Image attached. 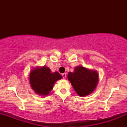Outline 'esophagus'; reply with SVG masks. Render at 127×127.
<instances>
[{
  "mask_svg": "<svg viewBox=\"0 0 127 127\" xmlns=\"http://www.w3.org/2000/svg\"><path fill=\"white\" fill-rule=\"evenodd\" d=\"M62 77H63L64 79H65L66 77V74L65 73H64L62 74Z\"/></svg>",
  "mask_w": 127,
  "mask_h": 127,
  "instance_id": "34e87169",
  "label": "esophagus"
}]
</instances>
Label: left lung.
<instances>
[{
  "mask_svg": "<svg viewBox=\"0 0 127 127\" xmlns=\"http://www.w3.org/2000/svg\"><path fill=\"white\" fill-rule=\"evenodd\" d=\"M67 79L76 93L80 96H86L93 93L99 80L98 72L77 66L73 72H69Z\"/></svg>",
  "mask_w": 127,
  "mask_h": 127,
  "instance_id": "obj_1",
  "label": "left lung"
}]
</instances>
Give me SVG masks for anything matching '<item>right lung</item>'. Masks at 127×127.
<instances>
[{
	"label": "right lung",
	"mask_w": 127,
	"mask_h": 127,
	"mask_svg": "<svg viewBox=\"0 0 127 127\" xmlns=\"http://www.w3.org/2000/svg\"><path fill=\"white\" fill-rule=\"evenodd\" d=\"M62 78L58 72L51 73L49 67L44 66L33 69L29 79L31 87L36 94L46 96L53 89L55 83Z\"/></svg>",
	"instance_id": "obj_1"
}]
</instances>
